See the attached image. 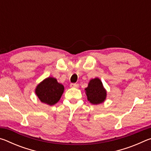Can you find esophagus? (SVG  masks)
Instances as JSON below:
<instances>
[{"label":"esophagus","instance_id":"obj_1","mask_svg":"<svg viewBox=\"0 0 151 151\" xmlns=\"http://www.w3.org/2000/svg\"><path fill=\"white\" fill-rule=\"evenodd\" d=\"M70 86L72 88H78L79 85L78 84H76V83H71L70 85Z\"/></svg>","mask_w":151,"mask_h":151}]
</instances>
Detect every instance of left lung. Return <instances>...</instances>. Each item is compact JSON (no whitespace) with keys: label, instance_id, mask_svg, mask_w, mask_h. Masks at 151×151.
Here are the masks:
<instances>
[{"label":"left lung","instance_id":"8db88e82","mask_svg":"<svg viewBox=\"0 0 151 151\" xmlns=\"http://www.w3.org/2000/svg\"><path fill=\"white\" fill-rule=\"evenodd\" d=\"M88 101L93 104H99L105 101L106 91L99 78L92 79L85 89Z\"/></svg>","mask_w":151,"mask_h":151}]
</instances>
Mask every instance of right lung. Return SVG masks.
I'll list each match as a JSON object with an SVG mask.
<instances>
[{"label": "right lung", "mask_w": 151, "mask_h": 151, "mask_svg": "<svg viewBox=\"0 0 151 151\" xmlns=\"http://www.w3.org/2000/svg\"><path fill=\"white\" fill-rule=\"evenodd\" d=\"M64 86L53 77H48L37 86L35 93L42 103L54 105L60 100L64 92Z\"/></svg>", "instance_id": "obj_1"}]
</instances>
